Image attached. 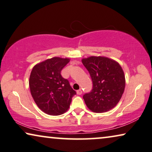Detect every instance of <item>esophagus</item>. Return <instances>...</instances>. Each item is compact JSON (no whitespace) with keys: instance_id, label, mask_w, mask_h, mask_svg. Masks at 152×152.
Instances as JSON below:
<instances>
[{"instance_id":"esophagus-1","label":"esophagus","mask_w":152,"mask_h":152,"mask_svg":"<svg viewBox=\"0 0 152 152\" xmlns=\"http://www.w3.org/2000/svg\"><path fill=\"white\" fill-rule=\"evenodd\" d=\"M76 92H77V94H78V95H80V94H82L83 91H82L81 89H80V90H78L76 91Z\"/></svg>"}]
</instances>
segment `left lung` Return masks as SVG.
<instances>
[{
    "label": "left lung",
    "instance_id": "1",
    "mask_svg": "<svg viewBox=\"0 0 152 152\" xmlns=\"http://www.w3.org/2000/svg\"><path fill=\"white\" fill-rule=\"evenodd\" d=\"M92 80L91 92L83 95L90 110L101 113L114 108L120 102L125 88L124 72L118 62L102 56L82 60Z\"/></svg>",
    "mask_w": 152,
    "mask_h": 152
}]
</instances>
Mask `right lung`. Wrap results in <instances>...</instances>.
Segmentation results:
<instances>
[{"label": "right lung", "instance_id": "obj_1", "mask_svg": "<svg viewBox=\"0 0 152 152\" xmlns=\"http://www.w3.org/2000/svg\"><path fill=\"white\" fill-rule=\"evenodd\" d=\"M69 62V58H52L36 64L30 73V93L40 110L46 114H63L76 94L69 80L61 76L62 69Z\"/></svg>", "mask_w": 152, "mask_h": 152}]
</instances>
